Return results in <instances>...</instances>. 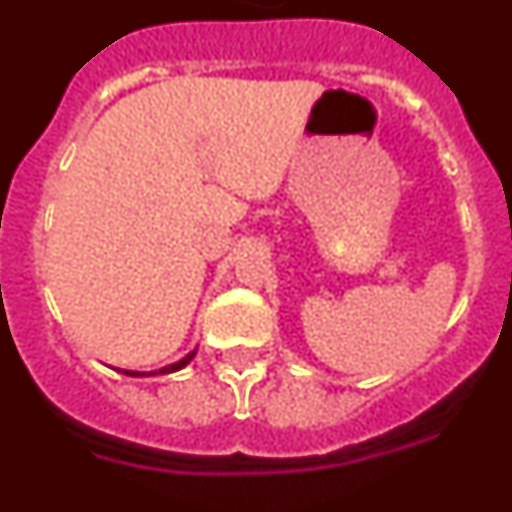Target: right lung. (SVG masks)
<instances>
[{"label":"right lung","mask_w":512,"mask_h":512,"mask_svg":"<svg viewBox=\"0 0 512 512\" xmlns=\"http://www.w3.org/2000/svg\"><path fill=\"white\" fill-rule=\"evenodd\" d=\"M194 354H197V348H194V351H189V354L184 356V359L174 361V364L164 366V369H158V372H151V374H171V372H179V369H184V366H187L189 361L194 359ZM125 374H130V377H146V372H125Z\"/></svg>","instance_id":"1"}]
</instances>
